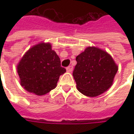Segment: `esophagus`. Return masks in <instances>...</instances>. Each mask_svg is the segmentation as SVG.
<instances>
[{"mask_svg":"<svg viewBox=\"0 0 134 134\" xmlns=\"http://www.w3.org/2000/svg\"><path fill=\"white\" fill-rule=\"evenodd\" d=\"M66 71H67L68 72H71V71H73V66H72V65H69V67H67Z\"/></svg>","mask_w":134,"mask_h":134,"instance_id":"esophagus-1","label":"esophagus"}]
</instances>
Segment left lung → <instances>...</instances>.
<instances>
[{"mask_svg": "<svg viewBox=\"0 0 134 134\" xmlns=\"http://www.w3.org/2000/svg\"><path fill=\"white\" fill-rule=\"evenodd\" d=\"M73 71L77 90L88 97H97L110 88L119 66L106 51L87 47L76 57Z\"/></svg>", "mask_w": 134, "mask_h": 134, "instance_id": "1", "label": "left lung"}]
</instances>
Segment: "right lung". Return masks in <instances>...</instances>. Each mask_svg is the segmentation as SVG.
I'll list each match as a JSON object with an SVG mask.
<instances>
[{
    "instance_id": "add662e5",
    "label": "right lung",
    "mask_w": 134,
    "mask_h": 134,
    "mask_svg": "<svg viewBox=\"0 0 134 134\" xmlns=\"http://www.w3.org/2000/svg\"><path fill=\"white\" fill-rule=\"evenodd\" d=\"M20 84L28 92L44 95L56 88L59 76L65 72L51 44L40 42L32 46L17 65Z\"/></svg>"
}]
</instances>
